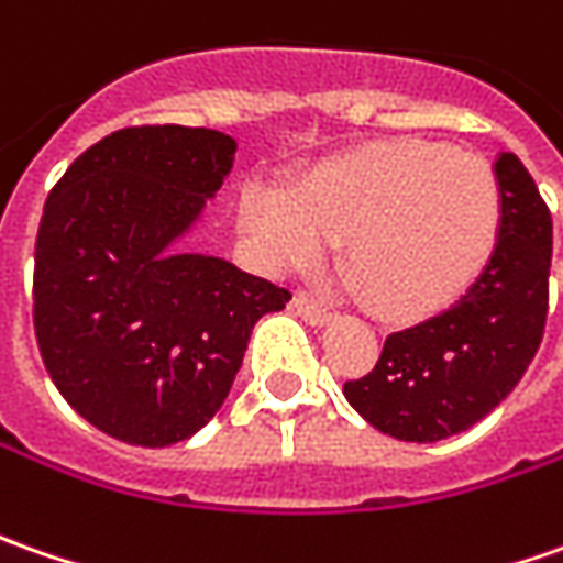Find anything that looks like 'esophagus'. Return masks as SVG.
Listing matches in <instances>:
<instances>
[{
	"instance_id": "1",
	"label": "esophagus",
	"mask_w": 563,
	"mask_h": 563,
	"mask_svg": "<svg viewBox=\"0 0 563 563\" xmlns=\"http://www.w3.org/2000/svg\"><path fill=\"white\" fill-rule=\"evenodd\" d=\"M292 311H296L301 320L314 323V327L330 320V305H327V301L314 299V296H308V292H299V296L292 299Z\"/></svg>"
}]
</instances>
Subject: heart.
Segmentation results:
<instances>
[{"label":"heart","mask_w":563,"mask_h":563,"mask_svg":"<svg viewBox=\"0 0 563 563\" xmlns=\"http://www.w3.org/2000/svg\"><path fill=\"white\" fill-rule=\"evenodd\" d=\"M501 223L493 162L420 136L336 152L296 192L258 177L240 192V227L264 267H314L342 240L349 277L389 318H427L461 299L493 262Z\"/></svg>","instance_id":"1"}]
</instances>
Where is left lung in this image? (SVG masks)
I'll return each mask as SVG.
<instances>
[{"instance_id": "1", "label": "left lung", "mask_w": 563, "mask_h": 563, "mask_svg": "<svg viewBox=\"0 0 563 563\" xmlns=\"http://www.w3.org/2000/svg\"><path fill=\"white\" fill-rule=\"evenodd\" d=\"M505 223L493 262L437 318L386 336L371 374L342 393L379 433L439 442L474 427L527 374L545 333L552 211L530 170L501 152Z\"/></svg>"}]
</instances>
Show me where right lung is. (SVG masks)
Here are the masks:
<instances>
[{
  "mask_svg": "<svg viewBox=\"0 0 563 563\" xmlns=\"http://www.w3.org/2000/svg\"><path fill=\"white\" fill-rule=\"evenodd\" d=\"M236 143L143 124L89 146L52 186L33 252V330L58 393L108 437L165 449L214 417L252 327L289 289L170 243L221 189Z\"/></svg>",
  "mask_w": 563,
  "mask_h": 563,
  "instance_id": "obj_1",
  "label": "right lung"
}]
</instances>
